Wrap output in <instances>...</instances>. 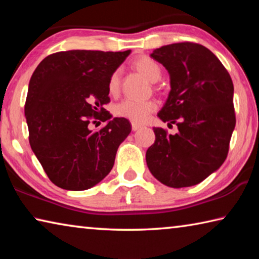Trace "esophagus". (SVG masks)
I'll use <instances>...</instances> for the list:
<instances>
[{
	"instance_id": "1",
	"label": "esophagus",
	"mask_w": 259,
	"mask_h": 259,
	"mask_svg": "<svg viewBox=\"0 0 259 259\" xmlns=\"http://www.w3.org/2000/svg\"><path fill=\"white\" fill-rule=\"evenodd\" d=\"M131 128H133L134 131H137L139 128H142V125L137 124V123H133V124H131Z\"/></svg>"
}]
</instances>
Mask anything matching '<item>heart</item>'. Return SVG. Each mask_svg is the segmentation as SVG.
<instances>
[{
	"label": "heart",
	"mask_w": 259,
	"mask_h": 259,
	"mask_svg": "<svg viewBox=\"0 0 259 259\" xmlns=\"http://www.w3.org/2000/svg\"><path fill=\"white\" fill-rule=\"evenodd\" d=\"M135 67L143 76L151 82H156L161 76V68L155 60L150 57H139L135 60ZM119 88V72H114L108 81V91L114 94ZM155 109V104L152 100H137L126 98L115 105L114 114L119 117L136 122H143Z\"/></svg>",
	"instance_id": "b5f03b06"
}]
</instances>
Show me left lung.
I'll list each match as a JSON object with an SVG mask.
<instances>
[{
    "label": "left lung",
    "instance_id": "left-lung-1",
    "mask_svg": "<svg viewBox=\"0 0 259 259\" xmlns=\"http://www.w3.org/2000/svg\"><path fill=\"white\" fill-rule=\"evenodd\" d=\"M151 57L169 73L170 93L157 116L178 133L153 128L155 142L146 152L151 174L165 186L196 185L221 168L235 128L234 87L216 56L196 43L155 49Z\"/></svg>",
    "mask_w": 259,
    "mask_h": 259
}]
</instances>
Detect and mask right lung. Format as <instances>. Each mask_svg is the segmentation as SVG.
Here are the masks:
<instances>
[{"instance_id":"obj_1","label":"right lung","mask_w":259,"mask_h":259,"mask_svg":"<svg viewBox=\"0 0 259 259\" xmlns=\"http://www.w3.org/2000/svg\"><path fill=\"white\" fill-rule=\"evenodd\" d=\"M130 52L60 51L43 59L30 77L25 104L29 144L58 187L84 191L112 170L131 125L124 117L112 119L104 105L109 78ZM89 116L107 125L90 131Z\"/></svg>"}]
</instances>
